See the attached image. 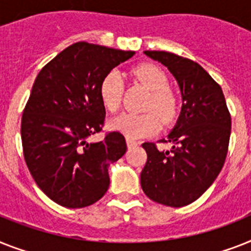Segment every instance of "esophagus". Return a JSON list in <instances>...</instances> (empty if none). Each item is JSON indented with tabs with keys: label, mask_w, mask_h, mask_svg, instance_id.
Masks as SVG:
<instances>
[{
	"label": "esophagus",
	"mask_w": 251,
	"mask_h": 251,
	"mask_svg": "<svg viewBox=\"0 0 251 251\" xmlns=\"http://www.w3.org/2000/svg\"><path fill=\"white\" fill-rule=\"evenodd\" d=\"M126 142H127V146L128 148H134V146H137L138 142H136V141L133 140V138H130V137H127L126 138Z\"/></svg>",
	"instance_id": "34e87169"
}]
</instances>
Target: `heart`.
<instances>
[{
  "label": "heart",
  "mask_w": 251,
  "mask_h": 251,
  "mask_svg": "<svg viewBox=\"0 0 251 251\" xmlns=\"http://www.w3.org/2000/svg\"><path fill=\"white\" fill-rule=\"evenodd\" d=\"M130 74L151 91L144 106V110L148 113H123L110 121L109 128L130 138L149 137L160 129V121L164 124L175 121L178 113L177 96L169 88V78L160 66L150 63L140 64L132 68ZM123 92L122 74L118 70L107 72L99 84V96L101 103L109 113H117L119 110Z\"/></svg>",
  "instance_id": "b5f03b06"
}]
</instances>
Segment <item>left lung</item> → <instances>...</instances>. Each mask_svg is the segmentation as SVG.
<instances>
[{"instance_id":"1","label":"left lung","mask_w":251,"mask_h":251,"mask_svg":"<svg viewBox=\"0 0 251 251\" xmlns=\"http://www.w3.org/2000/svg\"><path fill=\"white\" fill-rule=\"evenodd\" d=\"M145 55L167 66L185 102L168 138L158 141L171 142V151L142 144L148 160L141 187L151 200L179 208L200 198L219 175L228 151L231 114L221 86L198 63L165 51Z\"/></svg>"}]
</instances>
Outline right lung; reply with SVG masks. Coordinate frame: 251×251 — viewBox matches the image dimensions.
<instances>
[{"label": "right lung", "mask_w": 251, "mask_h": 251, "mask_svg": "<svg viewBox=\"0 0 251 251\" xmlns=\"http://www.w3.org/2000/svg\"><path fill=\"white\" fill-rule=\"evenodd\" d=\"M134 55L87 42L74 43L43 66L22 117L23 154L32 177L52 201L84 208L109 188L107 167L127 150L119 132L100 142L105 107L99 96L102 76Z\"/></svg>", "instance_id": "right-lung-1"}]
</instances>
